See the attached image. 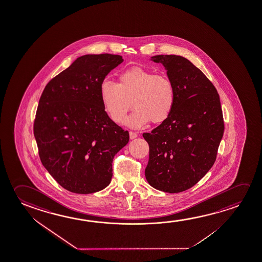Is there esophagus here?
I'll return each mask as SVG.
<instances>
[{"instance_id":"1","label":"esophagus","mask_w":262,"mask_h":262,"mask_svg":"<svg viewBox=\"0 0 262 262\" xmlns=\"http://www.w3.org/2000/svg\"><path fill=\"white\" fill-rule=\"evenodd\" d=\"M138 137V134L136 133H133V132H129V138L133 140V139H135V138Z\"/></svg>"}]
</instances>
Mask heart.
Wrapping results in <instances>:
<instances>
[{"label":"heart","instance_id":"heart-1","mask_svg":"<svg viewBox=\"0 0 262 262\" xmlns=\"http://www.w3.org/2000/svg\"><path fill=\"white\" fill-rule=\"evenodd\" d=\"M101 99L105 112L117 124L123 122L133 101L135 110L125 123L138 129L149 121L161 123L169 118L175 103V89L169 77L135 66L120 73L119 83L102 81Z\"/></svg>","mask_w":262,"mask_h":262}]
</instances>
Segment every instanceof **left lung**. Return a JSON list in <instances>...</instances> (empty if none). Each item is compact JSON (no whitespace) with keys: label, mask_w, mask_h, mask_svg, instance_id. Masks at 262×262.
<instances>
[{"label":"left lung","mask_w":262,"mask_h":262,"mask_svg":"<svg viewBox=\"0 0 262 262\" xmlns=\"http://www.w3.org/2000/svg\"><path fill=\"white\" fill-rule=\"evenodd\" d=\"M175 89L169 118L143 133L149 147L146 180L156 189L178 193L202 180L213 166L224 133L220 95L200 69L179 55H156Z\"/></svg>","instance_id":"obj_1"}]
</instances>
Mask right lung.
Instances as JSON below:
<instances>
[{
	"label": "right lung",
	"instance_id": "obj_1",
	"mask_svg": "<svg viewBox=\"0 0 262 262\" xmlns=\"http://www.w3.org/2000/svg\"><path fill=\"white\" fill-rule=\"evenodd\" d=\"M114 54H87L45 86L33 124L42 165L62 188L90 194L109 185L113 161L129 133L105 112L101 85L121 64Z\"/></svg>",
	"mask_w": 262,
	"mask_h": 262
}]
</instances>
